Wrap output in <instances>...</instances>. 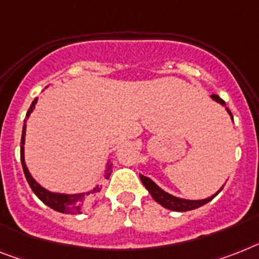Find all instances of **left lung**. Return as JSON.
I'll return each instance as SVG.
<instances>
[{
	"mask_svg": "<svg viewBox=\"0 0 259 259\" xmlns=\"http://www.w3.org/2000/svg\"><path fill=\"white\" fill-rule=\"evenodd\" d=\"M211 99H214L215 102L221 104V106L226 107L225 102H224L219 95H214V94H213V95H211ZM226 111L229 112L230 116H232L233 119L232 112H230V110L228 108V107H226ZM140 179H142V183L144 184V187L148 189V192L151 193V196H152L153 200H155L156 202H159L160 205H163L164 208L170 209V210H175V211H187V210H193V209L200 208V206L205 205L206 202L211 201V200H213V198H214L222 189L221 188V189L214 194V196H211V197L209 198H205V200H197V201H196V200H184V198L175 197V196H172V194L164 192L161 188L157 187V185H156L151 179H148V177L142 176V175H140Z\"/></svg>",
	"mask_w": 259,
	"mask_h": 259,
	"instance_id": "1",
	"label": "left lung"
}]
</instances>
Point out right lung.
Segmentation results:
<instances>
[{"label":"right lung","mask_w":259,"mask_h":259,"mask_svg":"<svg viewBox=\"0 0 259 259\" xmlns=\"http://www.w3.org/2000/svg\"><path fill=\"white\" fill-rule=\"evenodd\" d=\"M37 103V99L33 100V103L30 106L29 111H27L26 116L31 114V111L34 110ZM25 131H26V124H23L22 130V139H21V163H22V169L25 173L27 183H29L30 188L34 193L37 194V197L39 198L40 201L50 206L51 209H54L61 213H66V214H79L82 213L83 209L87 208L90 204H95L96 196L100 193V187L94 188L91 192L87 193H79V194H59V193H51V192L46 191L45 188H42L37 181L34 180L31 175L29 173L25 164V157H23V144H25ZM111 172H112V165L107 166L106 172H104V179H110Z\"/></svg>","instance_id":"1"}]
</instances>
